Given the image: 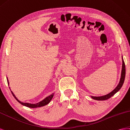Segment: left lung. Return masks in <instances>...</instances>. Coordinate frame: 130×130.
<instances>
[{
	"instance_id": "8db88e82",
	"label": "left lung",
	"mask_w": 130,
	"mask_h": 130,
	"mask_svg": "<svg viewBox=\"0 0 130 130\" xmlns=\"http://www.w3.org/2000/svg\"><path fill=\"white\" fill-rule=\"evenodd\" d=\"M123 59V65H122V70H121V78H120V80L119 82V83L118 84L117 87L114 89L112 91L110 92V93L107 94L104 96H91V98L93 99L96 100H100V101H102V100H106L110 98L112 96H113L115 94L117 93V92L122 87L123 85V83L124 82V80H125V73H126V69H125V64L124 61Z\"/></svg>"
}]
</instances>
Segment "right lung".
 I'll return each instance as SVG.
<instances>
[{"mask_svg":"<svg viewBox=\"0 0 130 130\" xmlns=\"http://www.w3.org/2000/svg\"><path fill=\"white\" fill-rule=\"evenodd\" d=\"M7 83H8V84H9V80H8V79H7ZM10 88V87H9ZM11 91L12 92V95L13 96V97L16 99V100H17V101L19 102L20 103H21V105H23L24 106H26L27 107H29V108H38V107H42V106H45L47 104H48V103L50 102V101H51V100L52 99L53 96H54V94L53 93L52 94L50 95V96H48V97H46L45 99H44V100H43L42 101L39 102V103H35V104H31V103H24V102H22L21 101H20V100H18L17 99V98L16 97L15 95H14V94L13 93V92L11 90Z\"/></svg>","mask_w":130,"mask_h":130,"instance_id":"1","label":"right lung"}]
</instances>
